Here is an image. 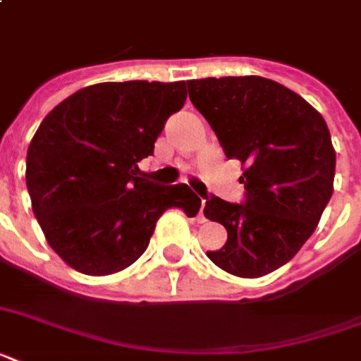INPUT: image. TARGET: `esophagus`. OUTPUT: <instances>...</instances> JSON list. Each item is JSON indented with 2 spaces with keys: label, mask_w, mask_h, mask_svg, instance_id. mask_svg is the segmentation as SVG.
Listing matches in <instances>:
<instances>
[{
  "label": "esophagus",
  "mask_w": 361,
  "mask_h": 361,
  "mask_svg": "<svg viewBox=\"0 0 361 361\" xmlns=\"http://www.w3.org/2000/svg\"><path fill=\"white\" fill-rule=\"evenodd\" d=\"M204 204H206V200H200V212H198V219L200 221H206V217H204Z\"/></svg>",
  "instance_id": "esophagus-1"
}]
</instances>
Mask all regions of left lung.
<instances>
[{
	"label": "left lung",
	"instance_id": "left-lung-1",
	"mask_svg": "<svg viewBox=\"0 0 361 361\" xmlns=\"http://www.w3.org/2000/svg\"><path fill=\"white\" fill-rule=\"evenodd\" d=\"M189 99L228 159L245 164L243 202L212 195L204 215L228 232L208 251L238 277L285 266L311 238L334 192L336 149L324 118L298 93L262 76L189 80Z\"/></svg>",
	"mask_w": 361,
	"mask_h": 361
}]
</instances>
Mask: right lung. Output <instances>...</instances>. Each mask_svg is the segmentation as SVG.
I'll list each match as a JSON object with an SVG mask.
<instances>
[{
  "label": "right lung",
  "mask_w": 361,
  "mask_h": 361,
  "mask_svg": "<svg viewBox=\"0 0 361 361\" xmlns=\"http://www.w3.org/2000/svg\"><path fill=\"white\" fill-rule=\"evenodd\" d=\"M185 99V82H103L73 93L39 125L25 185L47 241L71 268L121 271L146 251L166 209L198 214L189 185H159L138 170Z\"/></svg>",
  "instance_id": "obj_1"
}]
</instances>
